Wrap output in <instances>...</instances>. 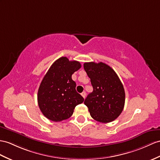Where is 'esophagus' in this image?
<instances>
[{
  "mask_svg": "<svg viewBox=\"0 0 160 160\" xmlns=\"http://www.w3.org/2000/svg\"><path fill=\"white\" fill-rule=\"evenodd\" d=\"M81 96H82L84 98H85V96H86V93H85V92H83L82 93H81Z\"/></svg>",
  "mask_w": 160,
  "mask_h": 160,
  "instance_id": "34e87169",
  "label": "esophagus"
}]
</instances>
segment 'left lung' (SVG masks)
Instances as JSON below:
<instances>
[{"instance_id": "8db88e82", "label": "left lung", "mask_w": 160, "mask_h": 160, "mask_svg": "<svg viewBox=\"0 0 160 160\" xmlns=\"http://www.w3.org/2000/svg\"><path fill=\"white\" fill-rule=\"evenodd\" d=\"M83 67L93 87V92L89 93L84 104L93 119L102 123L112 122L124 107L123 84L114 70L103 62H85Z\"/></svg>"}]
</instances>
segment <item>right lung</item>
<instances>
[{
	"label": "right lung",
	"mask_w": 160,
	"mask_h": 160,
	"mask_svg": "<svg viewBox=\"0 0 160 160\" xmlns=\"http://www.w3.org/2000/svg\"><path fill=\"white\" fill-rule=\"evenodd\" d=\"M81 67L79 62L61 57L53 62L38 88L37 100L42 113L53 122L71 118L84 98L76 91L72 75Z\"/></svg>",
	"instance_id": "1"
}]
</instances>
